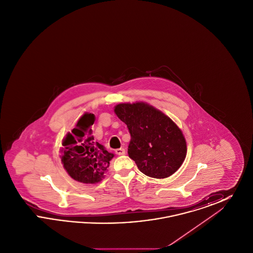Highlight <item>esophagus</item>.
<instances>
[{"label": "esophagus", "instance_id": "esophagus-1", "mask_svg": "<svg viewBox=\"0 0 253 253\" xmlns=\"http://www.w3.org/2000/svg\"><path fill=\"white\" fill-rule=\"evenodd\" d=\"M125 149L124 148H120V149H117L116 150V154L117 155H119V156H123V155H125Z\"/></svg>", "mask_w": 253, "mask_h": 253}]
</instances>
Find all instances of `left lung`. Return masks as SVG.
<instances>
[{
    "instance_id": "8db88e82",
    "label": "left lung",
    "mask_w": 253,
    "mask_h": 253,
    "mask_svg": "<svg viewBox=\"0 0 253 253\" xmlns=\"http://www.w3.org/2000/svg\"><path fill=\"white\" fill-rule=\"evenodd\" d=\"M115 113L131 134L128 155L147 176L166 178L180 168L187 155L178 126L161 111L145 102L120 103Z\"/></svg>"
}]
</instances>
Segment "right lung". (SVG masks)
<instances>
[{
  "instance_id": "1",
  "label": "right lung",
  "mask_w": 253,
  "mask_h": 253,
  "mask_svg": "<svg viewBox=\"0 0 253 253\" xmlns=\"http://www.w3.org/2000/svg\"><path fill=\"white\" fill-rule=\"evenodd\" d=\"M95 116L85 113L78 121L72 132L62 140L60 150L61 163L74 180L84 184H96L104 178L110 160L114 154L109 153L103 145L94 140L91 125Z\"/></svg>"
}]
</instances>
